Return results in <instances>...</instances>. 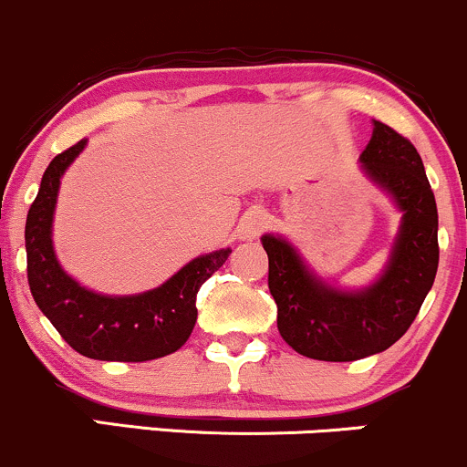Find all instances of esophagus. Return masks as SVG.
<instances>
[{
	"mask_svg": "<svg viewBox=\"0 0 467 467\" xmlns=\"http://www.w3.org/2000/svg\"><path fill=\"white\" fill-rule=\"evenodd\" d=\"M266 224H269V216H266L265 209L251 207L243 213V218H240L238 234L243 235V238H247V240L258 238V235L266 229Z\"/></svg>",
	"mask_w": 467,
	"mask_h": 467,
	"instance_id": "obj_1",
	"label": "esophagus"
}]
</instances>
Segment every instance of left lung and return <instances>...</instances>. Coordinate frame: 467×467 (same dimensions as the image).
Listing matches in <instances>:
<instances>
[{"label":"left lung","mask_w":467,"mask_h":467,"mask_svg":"<svg viewBox=\"0 0 467 467\" xmlns=\"http://www.w3.org/2000/svg\"><path fill=\"white\" fill-rule=\"evenodd\" d=\"M373 125L361 170L403 213L389 265L373 285L335 289L304 265L289 240L262 235L277 331L304 358L355 361L390 348L415 322L437 275L439 216L421 156L406 136L381 120Z\"/></svg>","instance_id":"left-lung-1"}]
</instances>
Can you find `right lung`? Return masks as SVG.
I'll use <instances>...</instances> for the list:
<instances>
[{"instance_id": "1", "label": "right lung", "mask_w": 467, "mask_h": 467, "mask_svg": "<svg viewBox=\"0 0 467 467\" xmlns=\"http://www.w3.org/2000/svg\"><path fill=\"white\" fill-rule=\"evenodd\" d=\"M88 140L57 154L26 218L28 285L36 306L77 353L101 361H148L174 353L196 324V293L232 249L193 258L165 285L139 296H101L61 269L52 247V216L61 176Z\"/></svg>"}]
</instances>
